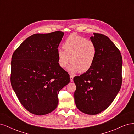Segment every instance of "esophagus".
Listing matches in <instances>:
<instances>
[{
	"instance_id": "1",
	"label": "esophagus",
	"mask_w": 134,
	"mask_h": 134,
	"mask_svg": "<svg viewBox=\"0 0 134 134\" xmlns=\"http://www.w3.org/2000/svg\"><path fill=\"white\" fill-rule=\"evenodd\" d=\"M73 78H74V76L72 75H70V82H73Z\"/></svg>"
}]
</instances>
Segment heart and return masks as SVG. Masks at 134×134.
I'll use <instances>...</instances> for the list:
<instances>
[{
    "instance_id": "obj_1",
    "label": "heart",
    "mask_w": 134,
    "mask_h": 134,
    "mask_svg": "<svg viewBox=\"0 0 134 134\" xmlns=\"http://www.w3.org/2000/svg\"><path fill=\"white\" fill-rule=\"evenodd\" d=\"M62 49L58 50V63L60 67L66 68L70 61L68 68L69 72H85L94 64L97 54L95 43L91 40L76 34H71L65 40Z\"/></svg>"
}]
</instances>
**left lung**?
Segmentation results:
<instances>
[{"label":"left lung","mask_w":134,"mask_h":134,"mask_svg":"<svg viewBox=\"0 0 134 134\" xmlns=\"http://www.w3.org/2000/svg\"><path fill=\"white\" fill-rule=\"evenodd\" d=\"M90 38L96 44L97 54L88 71L73 80L76 85V107L88 115H97L107 108L122 84V59L120 50L107 36L94 33Z\"/></svg>","instance_id":"obj_1"}]
</instances>
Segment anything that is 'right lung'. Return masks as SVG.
Listing matches in <instances>:
<instances>
[{"mask_svg": "<svg viewBox=\"0 0 134 134\" xmlns=\"http://www.w3.org/2000/svg\"><path fill=\"white\" fill-rule=\"evenodd\" d=\"M64 32L36 34L15 50L11 61L12 87L22 106L36 115L57 107L58 94L70 76L58 63V50Z\"/></svg>", "mask_w": 134, "mask_h": 134, "instance_id": "1", "label": "right lung"}]
</instances>
